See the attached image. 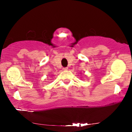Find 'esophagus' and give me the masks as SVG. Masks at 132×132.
<instances>
[{
  "instance_id": "obj_1",
  "label": "esophagus",
  "mask_w": 132,
  "mask_h": 132,
  "mask_svg": "<svg viewBox=\"0 0 132 132\" xmlns=\"http://www.w3.org/2000/svg\"><path fill=\"white\" fill-rule=\"evenodd\" d=\"M63 70H64V71H66V70H68V68L67 67H66V68H63Z\"/></svg>"
}]
</instances>
